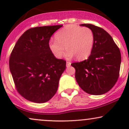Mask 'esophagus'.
<instances>
[{
  "mask_svg": "<svg viewBox=\"0 0 129 129\" xmlns=\"http://www.w3.org/2000/svg\"><path fill=\"white\" fill-rule=\"evenodd\" d=\"M71 66V62H67V67H69Z\"/></svg>",
  "mask_w": 129,
  "mask_h": 129,
  "instance_id": "1",
  "label": "esophagus"
}]
</instances>
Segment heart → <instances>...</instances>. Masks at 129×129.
<instances>
[{"label":"heart","instance_id":"1","mask_svg":"<svg viewBox=\"0 0 129 129\" xmlns=\"http://www.w3.org/2000/svg\"><path fill=\"white\" fill-rule=\"evenodd\" d=\"M55 39L49 42V47L56 57H62L66 48L68 57L75 56L76 59L84 60L92 51L94 36L90 28L69 25L56 33Z\"/></svg>","mask_w":129,"mask_h":129}]
</instances>
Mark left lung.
<instances>
[{
    "label": "left lung",
    "mask_w": 129,
    "mask_h": 129,
    "mask_svg": "<svg viewBox=\"0 0 129 129\" xmlns=\"http://www.w3.org/2000/svg\"><path fill=\"white\" fill-rule=\"evenodd\" d=\"M80 25L92 29L94 41L87 59L71 64L76 70L75 78L79 87L88 94H104L115 85L119 78L120 50L103 28L89 23Z\"/></svg>",
    "instance_id": "1"
}]
</instances>
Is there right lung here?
<instances>
[{"instance_id":"obj_1","label":"right lung","mask_w":129,"mask_h":129,"mask_svg":"<svg viewBox=\"0 0 129 129\" xmlns=\"http://www.w3.org/2000/svg\"><path fill=\"white\" fill-rule=\"evenodd\" d=\"M62 26L29 28L20 37L11 51L9 66L15 87L29 101L45 103L57 91L66 61L56 58L50 49L49 41Z\"/></svg>"}]
</instances>
